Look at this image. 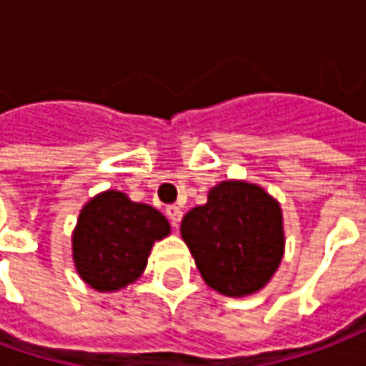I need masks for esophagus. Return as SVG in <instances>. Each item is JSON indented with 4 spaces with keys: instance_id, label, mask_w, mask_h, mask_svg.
Segmentation results:
<instances>
[{
    "instance_id": "1",
    "label": "esophagus",
    "mask_w": 366,
    "mask_h": 366,
    "mask_svg": "<svg viewBox=\"0 0 366 366\" xmlns=\"http://www.w3.org/2000/svg\"><path fill=\"white\" fill-rule=\"evenodd\" d=\"M167 215H168V219H170V223H172L174 227H178V223H180V219H182V209H180L178 206H168Z\"/></svg>"
}]
</instances>
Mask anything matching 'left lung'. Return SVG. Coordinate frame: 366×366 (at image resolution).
<instances>
[{"label": "left lung", "mask_w": 366, "mask_h": 366, "mask_svg": "<svg viewBox=\"0 0 366 366\" xmlns=\"http://www.w3.org/2000/svg\"><path fill=\"white\" fill-rule=\"evenodd\" d=\"M204 282L231 298L262 290L284 257L282 207L262 186L223 180L180 223Z\"/></svg>", "instance_id": "left-lung-1"}]
</instances>
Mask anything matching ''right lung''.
I'll return each mask as SVG.
<instances>
[{
  "mask_svg": "<svg viewBox=\"0 0 366 366\" xmlns=\"http://www.w3.org/2000/svg\"><path fill=\"white\" fill-rule=\"evenodd\" d=\"M170 235V223L157 207L105 190L80 209L72 231V261L84 282L97 292L127 288L143 274L157 241Z\"/></svg>",
  "mask_w": 366,
  "mask_h": 366,
  "instance_id": "obj_1",
  "label": "right lung"
}]
</instances>
